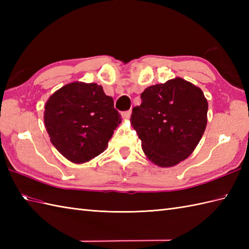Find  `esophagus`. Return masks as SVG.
I'll list each match as a JSON object with an SVG mask.
<instances>
[{
  "instance_id": "1",
  "label": "esophagus",
  "mask_w": 249,
  "mask_h": 249,
  "mask_svg": "<svg viewBox=\"0 0 249 249\" xmlns=\"http://www.w3.org/2000/svg\"><path fill=\"white\" fill-rule=\"evenodd\" d=\"M130 115H131V110L124 111V112L122 113V116H123V118H124L125 120H128V119L130 118Z\"/></svg>"
}]
</instances>
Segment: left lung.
Segmentation results:
<instances>
[{
    "mask_svg": "<svg viewBox=\"0 0 249 249\" xmlns=\"http://www.w3.org/2000/svg\"><path fill=\"white\" fill-rule=\"evenodd\" d=\"M208 108L201 89L182 78L146 88L130 118L146 157L162 168L186 160L202 138Z\"/></svg>",
    "mask_w": 249,
    "mask_h": 249,
    "instance_id": "obj_1",
    "label": "left lung"
}]
</instances>
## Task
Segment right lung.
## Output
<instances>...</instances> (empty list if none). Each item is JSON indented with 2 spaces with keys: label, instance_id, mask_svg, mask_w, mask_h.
I'll return each instance as SVG.
<instances>
[{
  "label": "right lung",
  "instance_id": "add662e5",
  "mask_svg": "<svg viewBox=\"0 0 249 249\" xmlns=\"http://www.w3.org/2000/svg\"><path fill=\"white\" fill-rule=\"evenodd\" d=\"M121 120L113 98L96 83H68L45 105L44 121L51 143L75 163L91 160L107 149Z\"/></svg>",
  "mask_w": 249,
  "mask_h": 249
}]
</instances>
